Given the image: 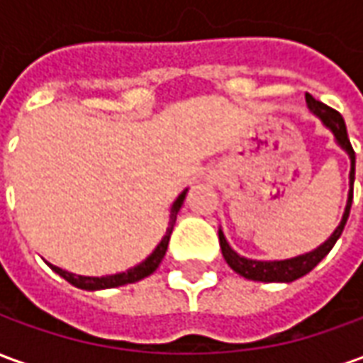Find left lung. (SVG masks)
I'll use <instances>...</instances> for the list:
<instances>
[{"mask_svg":"<svg viewBox=\"0 0 363 363\" xmlns=\"http://www.w3.org/2000/svg\"><path fill=\"white\" fill-rule=\"evenodd\" d=\"M305 101H307V106L309 111L319 116L323 120V124L335 134L336 143L342 147L348 155H350V190H348V202H346V208H344L342 220L338 223V228L335 229V233L328 237L327 241L323 245H319L315 251L305 252V255H299V257H294V259L286 260H252L245 259L241 255H237L231 247H229L228 239L223 235V231L220 229V247L221 255L228 262L229 267L233 268L239 276H243L247 280L255 281H294L297 278H301L305 274H309L313 268L319 264L320 260L327 257L330 249L335 247V243L338 241V237L342 235L344 225H346V220L350 216V206L352 198H354V174H356V153L352 150V143L348 140V132H346V124H344L342 114L335 108H330L325 103H320L317 99H313L309 93H305Z\"/></svg>","mask_w":363,"mask_h":363,"instance_id":"8db88e82","label":"left lung"}]
</instances>
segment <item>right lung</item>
<instances>
[{"label": "right lung", "mask_w": 363, "mask_h": 363, "mask_svg": "<svg viewBox=\"0 0 363 363\" xmlns=\"http://www.w3.org/2000/svg\"><path fill=\"white\" fill-rule=\"evenodd\" d=\"M184 196H186V190H182L179 198L174 200L173 206H171V216H169V228H167L165 235L161 239V243L155 247V251L151 252L147 259L140 262L138 267L130 268L126 272L120 274H111V276H101V278H93V276H77V274L67 272V270H62V268L54 267L50 262H46L48 267L54 270L56 274H60L64 280H67L72 286L82 289H89V291H95V289H106V288H118V286H126V284H134V281L143 280L145 276H150L157 270V267L161 264V260L165 257L167 247H169V239H171V233H173L174 221H177V213L181 210L182 202H184Z\"/></svg>", "instance_id": "add662e5"}]
</instances>
